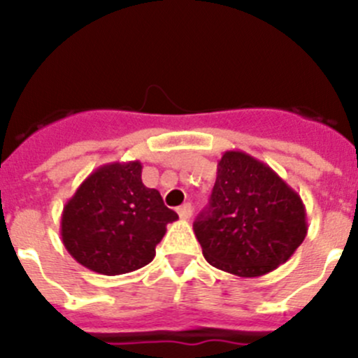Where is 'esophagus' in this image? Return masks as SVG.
<instances>
[{
    "mask_svg": "<svg viewBox=\"0 0 358 358\" xmlns=\"http://www.w3.org/2000/svg\"><path fill=\"white\" fill-rule=\"evenodd\" d=\"M176 211H178L180 218H182V220H189L190 216H192V206H190L189 202H187V204L180 206V208L176 209Z\"/></svg>",
    "mask_w": 358,
    "mask_h": 358,
    "instance_id": "1",
    "label": "esophagus"
}]
</instances>
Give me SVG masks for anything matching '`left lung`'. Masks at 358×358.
Instances as JSON below:
<instances>
[{
  "label": "left lung",
  "instance_id": "obj_1",
  "mask_svg": "<svg viewBox=\"0 0 358 358\" xmlns=\"http://www.w3.org/2000/svg\"><path fill=\"white\" fill-rule=\"evenodd\" d=\"M301 197L265 162L241 150L218 161L208 208L194 222L206 262L237 277L272 272L305 241Z\"/></svg>",
  "mask_w": 358,
  "mask_h": 358
}]
</instances>
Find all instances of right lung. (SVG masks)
<instances>
[{
  "label": "right lung",
  "instance_id": "add662e5",
  "mask_svg": "<svg viewBox=\"0 0 358 358\" xmlns=\"http://www.w3.org/2000/svg\"><path fill=\"white\" fill-rule=\"evenodd\" d=\"M178 215L142 183V162H110L92 173L64 206L60 236L92 272L121 275L149 265Z\"/></svg>",
  "mask_w": 358,
  "mask_h": 358
}]
</instances>
